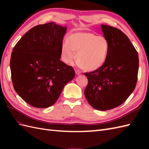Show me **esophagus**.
Segmentation results:
<instances>
[{
    "instance_id": "34e87169",
    "label": "esophagus",
    "mask_w": 149,
    "mask_h": 149,
    "mask_svg": "<svg viewBox=\"0 0 149 149\" xmlns=\"http://www.w3.org/2000/svg\"><path fill=\"white\" fill-rule=\"evenodd\" d=\"M75 74H76V75H79L81 74V72L80 70H78L77 69H75Z\"/></svg>"
}]
</instances>
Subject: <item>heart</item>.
Listing matches in <instances>:
<instances>
[{
  "mask_svg": "<svg viewBox=\"0 0 149 149\" xmlns=\"http://www.w3.org/2000/svg\"><path fill=\"white\" fill-rule=\"evenodd\" d=\"M109 50V43L105 37L91 32L75 33L70 36L68 41L63 43L61 58L65 63L70 64L77 57L79 66L93 71L105 63Z\"/></svg>",
  "mask_w": 149,
  "mask_h": 149,
  "instance_id": "b5f03b06",
  "label": "heart"
}]
</instances>
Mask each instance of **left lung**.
Instances as JSON below:
<instances>
[{"instance_id": "obj_1", "label": "left lung", "mask_w": 149, "mask_h": 149, "mask_svg": "<svg viewBox=\"0 0 149 149\" xmlns=\"http://www.w3.org/2000/svg\"><path fill=\"white\" fill-rule=\"evenodd\" d=\"M109 43L105 63L96 70L84 73L88 85L84 95L93 108L111 109L121 105L134 91L138 79V52L128 37L116 27L101 25Z\"/></svg>"}]
</instances>
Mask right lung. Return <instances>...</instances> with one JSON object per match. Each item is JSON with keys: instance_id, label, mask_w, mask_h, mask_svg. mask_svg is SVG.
<instances>
[{"instance_id": "right-lung-1", "label": "right lung", "mask_w": 149, "mask_h": 149, "mask_svg": "<svg viewBox=\"0 0 149 149\" xmlns=\"http://www.w3.org/2000/svg\"><path fill=\"white\" fill-rule=\"evenodd\" d=\"M66 31V27L54 22L38 25L27 31L13 49V85L31 106L38 108L52 106L66 84L75 76L72 66L60 60Z\"/></svg>"}]
</instances>
